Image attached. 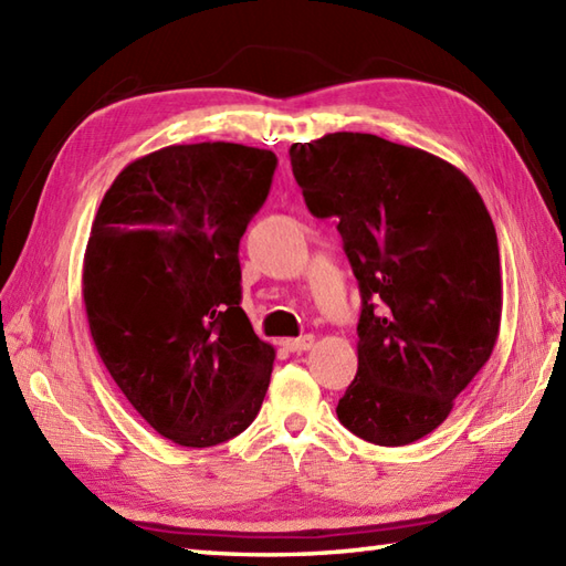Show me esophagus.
Wrapping results in <instances>:
<instances>
[{
  "label": "esophagus",
  "mask_w": 566,
  "mask_h": 566,
  "mask_svg": "<svg viewBox=\"0 0 566 566\" xmlns=\"http://www.w3.org/2000/svg\"><path fill=\"white\" fill-rule=\"evenodd\" d=\"M311 345H314V335H302V338H286L282 343L286 353H304V350H311Z\"/></svg>",
  "instance_id": "obj_1"
}]
</instances>
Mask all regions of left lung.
I'll use <instances>...</instances> for the list:
<instances>
[{
	"label": "left lung",
	"mask_w": 566,
	"mask_h": 566,
	"mask_svg": "<svg viewBox=\"0 0 566 566\" xmlns=\"http://www.w3.org/2000/svg\"><path fill=\"white\" fill-rule=\"evenodd\" d=\"M316 219H338L363 296L357 375L340 423L399 448L436 430L494 350L501 260L494 221L454 165L371 134L290 148Z\"/></svg>",
	"instance_id": "left-lung-1"
}]
</instances>
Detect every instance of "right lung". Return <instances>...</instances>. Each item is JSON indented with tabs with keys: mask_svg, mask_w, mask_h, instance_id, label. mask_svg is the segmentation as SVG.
Wrapping results in <instances>:
<instances>
[{
	"mask_svg": "<svg viewBox=\"0 0 566 566\" xmlns=\"http://www.w3.org/2000/svg\"><path fill=\"white\" fill-rule=\"evenodd\" d=\"M276 155L238 143L167 146L126 165L82 264L92 340L130 406L182 448L255 420L274 347L240 308L238 248Z\"/></svg>",
	"mask_w": 566,
	"mask_h": 566,
	"instance_id": "obj_1",
	"label": "right lung"
}]
</instances>
